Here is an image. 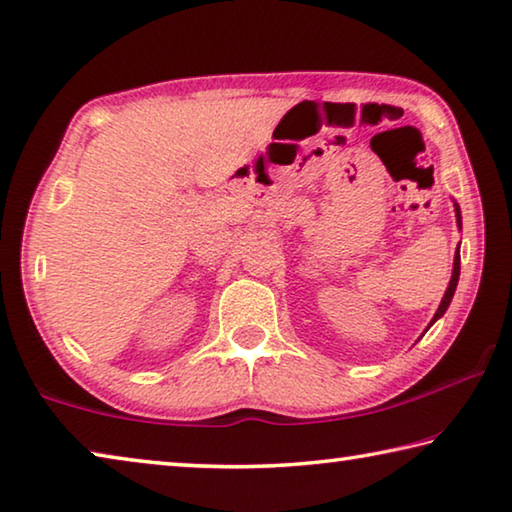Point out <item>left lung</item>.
<instances>
[{"instance_id":"left-lung-1","label":"left lung","mask_w":512,"mask_h":512,"mask_svg":"<svg viewBox=\"0 0 512 512\" xmlns=\"http://www.w3.org/2000/svg\"><path fill=\"white\" fill-rule=\"evenodd\" d=\"M454 212H456V225H458V230H461V225H463V221H461V207H458V203H454ZM458 248H461V244H458ZM456 248V255H454V271H452V280H449V287H447V291H445V296H443V300H440V305H438V311L436 314H433V318H431V323H429V327L436 323V320L445 314L447 311V307H449V302H452V298H454V291H456V284H458V275H461V250ZM427 327V329H429ZM427 329H424V332H427Z\"/></svg>"}]
</instances>
